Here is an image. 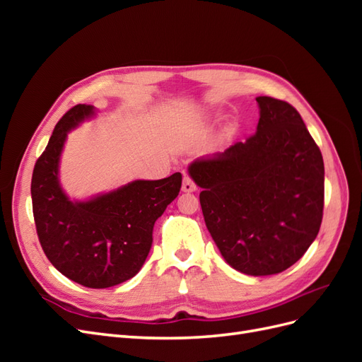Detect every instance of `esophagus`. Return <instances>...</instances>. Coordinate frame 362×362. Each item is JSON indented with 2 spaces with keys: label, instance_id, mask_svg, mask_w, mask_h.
Listing matches in <instances>:
<instances>
[{
  "label": "esophagus",
  "instance_id": "1",
  "mask_svg": "<svg viewBox=\"0 0 362 362\" xmlns=\"http://www.w3.org/2000/svg\"><path fill=\"white\" fill-rule=\"evenodd\" d=\"M196 184L193 182V180L189 177V175H184L182 178V192L185 193H192V192H196Z\"/></svg>",
  "mask_w": 362,
  "mask_h": 362
}]
</instances>
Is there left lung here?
<instances>
[{
  "mask_svg": "<svg viewBox=\"0 0 362 362\" xmlns=\"http://www.w3.org/2000/svg\"><path fill=\"white\" fill-rule=\"evenodd\" d=\"M257 133L194 160L205 225L222 257L250 276L276 275L300 259L322 225L325 166L298 110L258 96Z\"/></svg>",
  "mask_w": 362,
  "mask_h": 362,
  "instance_id": "8db88e82",
  "label": "left lung"
}]
</instances>
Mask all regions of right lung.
I'll list each match as a JSON object with an SVG mask.
<instances>
[{
	"label": "right lung",
	"instance_id": "add662e5",
	"mask_svg": "<svg viewBox=\"0 0 362 362\" xmlns=\"http://www.w3.org/2000/svg\"><path fill=\"white\" fill-rule=\"evenodd\" d=\"M95 116L78 104L52 131L31 178L33 214L40 246L62 275L89 288H108L136 276L152 246V229L177 198L182 175L131 181L86 201H71L59 180L71 129Z\"/></svg>",
	"mask_w": 362,
	"mask_h": 362
}]
</instances>
